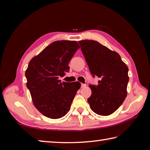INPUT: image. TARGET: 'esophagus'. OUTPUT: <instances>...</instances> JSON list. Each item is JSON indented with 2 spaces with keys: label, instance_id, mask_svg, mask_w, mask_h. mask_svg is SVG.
Segmentation results:
<instances>
[{
  "label": "esophagus",
  "instance_id": "esophagus-1",
  "mask_svg": "<svg viewBox=\"0 0 150 150\" xmlns=\"http://www.w3.org/2000/svg\"><path fill=\"white\" fill-rule=\"evenodd\" d=\"M86 87V84H83V83H82L81 84V87L83 88V87Z\"/></svg>",
  "mask_w": 150,
  "mask_h": 150
}]
</instances>
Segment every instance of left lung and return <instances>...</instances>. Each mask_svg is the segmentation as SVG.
<instances>
[{"instance_id": "8db88e82", "label": "left lung", "mask_w": 150, "mask_h": 150, "mask_svg": "<svg viewBox=\"0 0 150 150\" xmlns=\"http://www.w3.org/2000/svg\"><path fill=\"white\" fill-rule=\"evenodd\" d=\"M79 43L93 77L101 79L98 85H89L92 94L88 103L97 115H110L126 97L128 68L118 53L98 42L85 40Z\"/></svg>"}]
</instances>
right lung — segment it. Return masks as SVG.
I'll return each mask as SVG.
<instances>
[{"instance_id":"right-lung-1","label":"right lung","mask_w":150,"mask_h":150,"mask_svg":"<svg viewBox=\"0 0 150 150\" xmlns=\"http://www.w3.org/2000/svg\"><path fill=\"white\" fill-rule=\"evenodd\" d=\"M79 47L76 41H55L29 62L25 73L27 88L35 107L47 118L64 116L81 87L78 81L62 83L59 79L69 71V63Z\"/></svg>"}]
</instances>
